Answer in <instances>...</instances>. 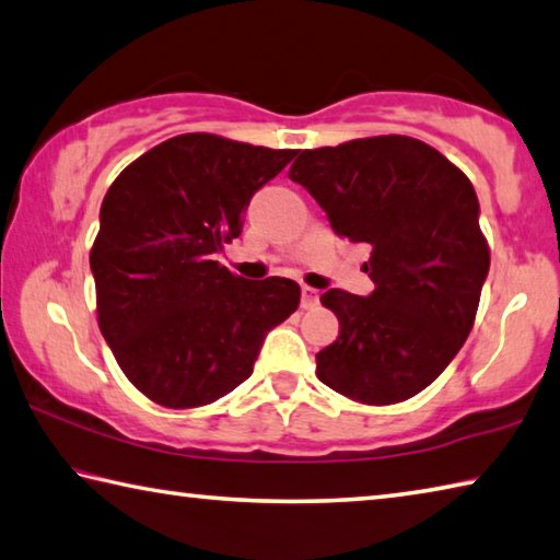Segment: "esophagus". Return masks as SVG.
Here are the masks:
<instances>
[{"label":"esophagus","mask_w":560,"mask_h":560,"mask_svg":"<svg viewBox=\"0 0 560 560\" xmlns=\"http://www.w3.org/2000/svg\"><path fill=\"white\" fill-rule=\"evenodd\" d=\"M318 301H320V293L318 291L311 289V287H303L301 289V308L311 311V308L318 306Z\"/></svg>","instance_id":"esophagus-1"}]
</instances>
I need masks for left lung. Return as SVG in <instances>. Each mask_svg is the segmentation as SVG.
<instances>
[{
	"label": "left lung",
	"mask_w": 560,
	"mask_h": 560,
	"mask_svg": "<svg viewBox=\"0 0 560 560\" xmlns=\"http://www.w3.org/2000/svg\"><path fill=\"white\" fill-rule=\"evenodd\" d=\"M289 178L318 200L338 235L372 247L370 296H320L340 335L315 354V374L358 404L411 399L463 348L490 271L470 178L404 135L306 149Z\"/></svg>",
	"instance_id": "obj_1"
}]
</instances>
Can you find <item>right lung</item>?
<instances>
[{
  "mask_svg": "<svg viewBox=\"0 0 560 560\" xmlns=\"http://www.w3.org/2000/svg\"><path fill=\"white\" fill-rule=\"evenodd\" d=\"M293 149L190 131L121 171L90 249L97 325L125 377L166 409H198L245 382L273 325L299 308L296 281H247L215 254L254 192Z\"/></svg>",
  "mask_w": 560,
  "mask_h": 560,
  "instance_id": "right-lung-1",
  "label": "right lung"
}]
</instances>
